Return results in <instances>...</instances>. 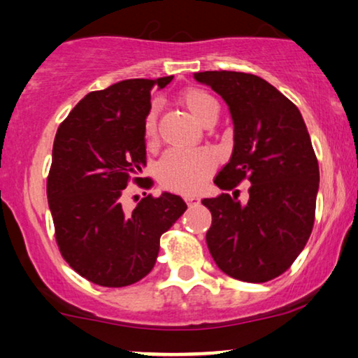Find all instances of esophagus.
Masks as SVG:
<instances>
[{"label":"esophagus","mask_w":358,"mask_h":358,"mask_svg":"<svg viewBox=\"0 0 358 358\" xmlns=\"http://www.w3.org/2000/svg\"><path fill=\"white\" fill-rule=\"evenodd\" d=\"M184 200H185V202H187L189 207H194V205H199V202H200V199L195 197V195H185Z\"/></svg>","instance_id":"34e87169"}]
</instances>
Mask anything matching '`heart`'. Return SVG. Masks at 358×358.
I'll return each mask as SVG.
<instances>
[{"instance_id": "b5f03b06", "label": "heart", "mask_w": 358, "mask_h": 358, "mask_svg": "<svg viewBox=\"0 0 358 358\" xmlns=\"http://www.w3.org/2000/svg\"><path fill=\"white\" fill-rule=\"evenodd\" d=\"M195 119L205 124L213 114H218V104L210 92L192 87L180 97ZM143 136L148 145L158 136L156 109L145 117ZM215 169V158L208 150H169L158 163V179L163 187L180 194H194L203 187Z\"/></svg>"}]
</instances>
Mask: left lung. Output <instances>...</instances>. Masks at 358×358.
Instances as JSON below:
<instances>
[{
    "mask_svg": "<svg viewBox=\"0 0 358 358\" xmlns=\"http://www.w3.org/2000/svg\"><path fill=\"white\" fill-rule=\"evenodd\" d=\"M227 101L234 124L233 155L215 184L233 194L203 199L212 213L207 246L227 275L262 283L300 256L315 224L320 166L305 120L293 102L251 73L203 71ZM252 182L239 203L236 187Z\"/></svg>",
    "mask_w": 358,
    "mask_h": 358,
    "instance_id": "left-lung-1",
    "label": "left lung"
}]
</instances>
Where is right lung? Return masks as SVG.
<instances>
[{
  "label": "right lung",
  "mask_w": 358,
  "mask_h": 358,
  "mask_svg": "<svg viewBox=\"0 0 358 358\" xmlns=\"http://www.w3.org/2000/svg\"><path fill=\"white\" fill-rule=\"evenodd\" d=\"M173 76L125 80L83 97L58 127L47 178L57 246L73 271L101 287H125L148 275L161 234L187 205L179 195L148 194L125 210L122 194L146 166L145 117L153 87Z\"/></svg>",
  "instance_id": "right-lung-1"
}]
</instances>
